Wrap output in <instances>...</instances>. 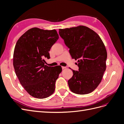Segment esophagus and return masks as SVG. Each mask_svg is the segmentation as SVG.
<instances>
[{"label":"esophagus","mask_w":124,"mask_h":124,"mask_svg":"<svg viewBox=\"0 0 124 124\" xmlns=\"http://www.w3.org/2000/svg\"><path fill=\"white\" fill-rule=\"evenodd\" d=\"M62 69H64L66 68V67H63V66H62Z\"/></svg>","instance_id":"1"}]
</instances>
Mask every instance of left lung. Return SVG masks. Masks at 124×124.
<instances>
[{"label": "left lung", "mask_w": 124, "mask_h": 124, "mask_svg": "<svg viewBox=\"0 0 124 124\" xmlns=\"http://www.w3.org/2000/svg\"><path fill=\"white\" fill-rule=\"evenodd\" d=\"M59 34L69 48L72 58L78 60V71H73L68 81L71 92L79 95L91 93L98 87L106 69L107 52L96 32L84 26L59 29Z\"/></svg>", "instance_id": "left-lung-1"}]
</instances>
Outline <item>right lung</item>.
Instances as JSON below:
<instances>
[{"label": "right lung", "instance_id": "add662e5", "mask_svg": "<svg viewBox=\"0 0 124 124\" xmlns=\"http://www.w3.org/2000/svg\"><path fill=\"white\" fill-rule=\"evenodd\" d=\"M59 38L56 30L30 29L18 39L14 48L13 66L21 84L30 95L38 99L53 94L61 66L45 65L52 46Z\"/></svg>", "mask_w": 124, "mask_h": 124}]
</instances>
